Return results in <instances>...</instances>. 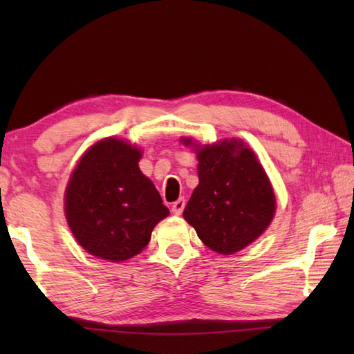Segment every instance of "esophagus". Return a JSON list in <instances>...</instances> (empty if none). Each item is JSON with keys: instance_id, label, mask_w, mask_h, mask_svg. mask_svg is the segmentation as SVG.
<instances>
[{"instance_id": "34e87169", "label": "esophagus", "mask_w": 354, "mask_h": 354, "mask_svg": "<svg viewBox=\"0 0 354 354\" xmlns=\"http://www.w3.org/2000/svg\"><path fill=\"white\" fill-rule=\"evenodd\" d=\"M184 207H185V200H184V198H179L178 201L173 203L171 212L175 214V215H181L183 211H184Z\"/></svg>"}]
</instances>
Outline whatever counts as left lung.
Listing matches in <instances>:
<instances>
[{"label":"left lung","mask_w":354,"mask_h":354,"mask_svg":"<svg viewBox=\"0 0 354 354\" xmlns=\"http://www.w3.org/2000/svg\"><path fill=\"white\" fill-rule=\"evenodd\" d=\"M190 143V139H185ZM200 183L184 218L209 248L232 254L270 225L274 195L262 165L242 142L223 140L198 149Z\"/></svg>","instance_id":"left-lung-1"}]
</instances>
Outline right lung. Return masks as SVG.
<instances>
[{
	"label": "right lung",
	"instance_id": "obj_1",
	"mask_svg": "<svg viewBox=\"0 0 354 354\" xmlns=\"http://www.w3.org/2000/svg\"><path fill=\"white\" fill-rule=\"evenodd\" d=\"M142 153L104 139L82 156L65 192V215L84 250L120 262L139 254L153 227L170 214L139 169Z\"/></svg>",
	"mask_w": 354,
	"mask_h": 354
}]
</instances>
